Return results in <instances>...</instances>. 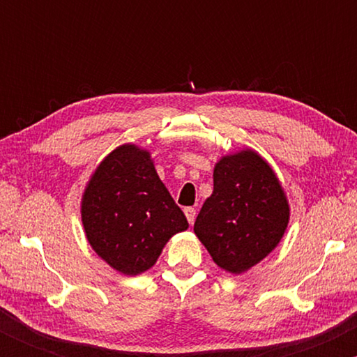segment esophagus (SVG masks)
Returning a JSON list of instances; mask_svg holds the SVG:
<instances>
[{
  "label": "esophagus",
  "instance_id": "obj_1",
  "mask_svg": "<svg viewBox=\"0 0 357 357\" xmlns=\"http://www.w3.org/2000/svg\"><path fill=\"white\" fill-rule=\"evenodd\" d=\"M184 215H186L188 223H190V225L195 223V218H196V210H195V208H184Z\"/></svg>",
  "mask_w": 357,
  "mask_h": 357
}]
</instances>
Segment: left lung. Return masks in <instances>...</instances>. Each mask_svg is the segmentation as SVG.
<instances>
[{
  "mask_svg": "<svg viewBox=\"0 0 357 357\" xmlns=\"http://www.w3.org/2000/svg\"><path fill=\"white\" fill-rule=\"evenodd\" d=\"M290 206L272 166L243 147L213 169V192L195 221V233L213 261L233 275L272 253L289 227Z\"/></svg>",
  "mask_w": 357,
  "mask_h": 357,
  "instance_id": "left-lung-1",
  "label": "left lung"
}]
</instances>
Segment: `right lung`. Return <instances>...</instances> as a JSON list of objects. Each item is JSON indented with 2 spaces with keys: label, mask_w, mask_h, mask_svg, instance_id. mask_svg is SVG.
Masks as SVG:
<instances>
[{
  "label": "right lung",
  "mask_w": 357,
  "mask_h": 357,
  "mask_svg": "<svg viewBox=\"0 0 357 357\" xmlns=\"http://www.w3.org/2000/svg\"><path fill=\"white\" fill-rule=\"evenodd\" d=\"M93 252L122 275H139L158 261L188 220L159 179L146 147L117 146L90 174L80 203Z\"/></svg>",
  "instance_id": "obj_1"
}]
</instances>
